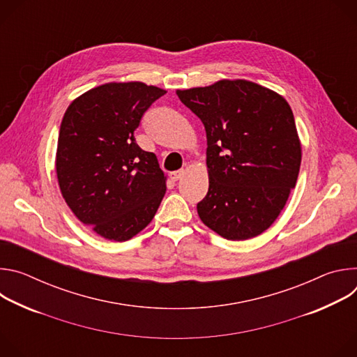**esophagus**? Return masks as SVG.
<instances>
[{"mask_svg": "<svg viewBox=\"0 0 357 357\" xmlns=\"http://www.w3.org/2000/svg\"><path fill=\"white\" fill-rule=\"evenodd\" d=\"M183 174H185V171H183V169H178V171L171 172V174H169V176H171V179H172V181H178V179H181V178L183 176Z\"/></svg>", "mask_w": 357, "mask_h": 357, "instance_id": "obj_1", "label": "esophagus"}]
</instances>
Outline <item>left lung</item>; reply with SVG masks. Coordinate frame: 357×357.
I'll return each mask as SVG.
<instances>
[{
  "label": "left lung",
  "instance_id": "1",
  "mask_svg": "<svg viewBox=\"0 0 357 357\" xmlns=\"http://www.w3.org/2000/svg\"><path fill=\"white\" fill-rule=\"evenodd\" d=\"M176 94L206 130L209 190L197 203L200 220L227 240L261 234L284 209L301 167L287 100L247 80Z\"/></svg>",
  "mask_w": 357,
  "mask_h": 357
}]
</instances>
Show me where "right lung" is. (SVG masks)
Masks as SVG:
<instances>
[{"mask_svg":"<svg viewBox=\"0 0 357 357\" xmlns=\"http://www.w3.org/2000/svg\"><path fill=\"white\" fill-rule=\"evenodd\" d=\"M167 91L141 82L94 87L68 107L56 175L76 218L101 237L126 241L155 216L165 176L155 154L135 142L144 113Z\"/></svg>","mask_w":357,"mask_h":357,"instance_id":"right-lung-1","label":"right lung"}]
</instances>
